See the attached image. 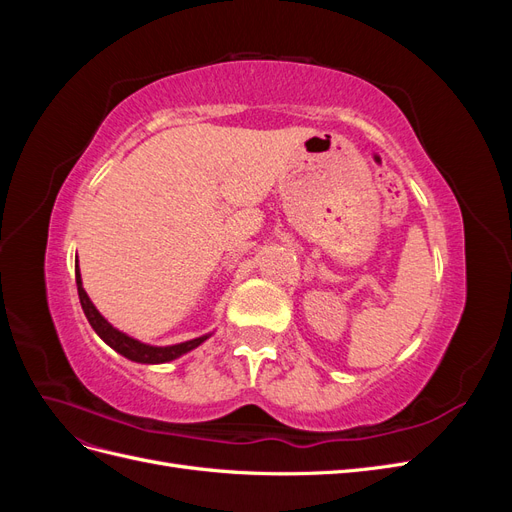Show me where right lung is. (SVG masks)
Returning a JSON list of instances; mask_svg holds the SVG:
<instances>
[{
	"mask_svg": "<svg viewBox=\"0 0 512 512\" xmlns=\"http://www.w3.org/2000/svg\"><path fill=\"white\" fill-rule=\"evenodd\" d=\"M76 286H79V299H81V305H83V312L89 320L91 327H94V331L104 339V342L111 346L113 350H117L119 354L126 356V359L130 361H136V363H168L177 359V356L185 354L194 350L196 346H200L207 339V335L203 337H196V339H190V342H183V344H175V346H147V344H141L138 339H132L128 337L126 333L117 331L111 322H106L102 318V314L96 309V305L89 301L87 292L83 288V282H81V271H79V262H76Z\"/></svg>",
	"mask_w": 512,
	"mask_h": 512,
	"instance_id": "add662e5",
	"label": "right lung"
}]
</instances>
